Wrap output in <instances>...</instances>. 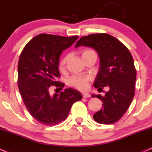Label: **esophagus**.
Instances as JSON below:
<instances>
[{"instance_id":"1","label":"esophagus","mask_w":152,"mask_h":152,"mask_svg":"<svg viewBox=\"0 0 152 152\" xmlns=\"http://www.w3.org/2000/svg\"><path fill=\"white\" fill-rule=\"evenodd\" d=\"M82 95H83V98H89V97H91V95L88 93H83Z\"/></svg>"}]
</instances>
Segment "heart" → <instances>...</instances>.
<instances>
[{
  "instance_id": "b5f03b06",
  "label": "heart",
  "mask_w": 152,
  "mask_h": 152,
  "mask_svg": "<svg viewBox=\"0 0 152 152\" xmlns=\"http://www.w3.org/2000/svg\"><path fill=\"white\" fill-rule=\"evenodd\" d=\"M94 52L91 49H85L81 53V56L83 59L86 56L90 55L91 54H94ZM69 59V56H66L60 61L59 68H64L66 64ZM91 80L89 76H74L69 78V84L71 86H73L79 90H85L88 86V82Z\"/></svg>"
}]
</instances>
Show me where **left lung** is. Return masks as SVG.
<instances>
[{
  "label": "left lung",
  "mask_w": 152,
  "mask_h": 152,
  "mask_svg": "<svg viewBox=\"0 0 152 152\" xmlns=\"http://www.w3.org/2000/svg\"><path fill=\"white\" fill-rule=\"evenodd\" d=\"M80 46L94 49L99 56L100 67L94 87H109L105 96H91L103 103L101 110L94 115V119L100 124L114 123L126 113L134 95L137 72L132 56L121 42L108 34L82 37L75 47Z\"/></svg>",
  "instance_id": "8db88e82"
}]
</instances>
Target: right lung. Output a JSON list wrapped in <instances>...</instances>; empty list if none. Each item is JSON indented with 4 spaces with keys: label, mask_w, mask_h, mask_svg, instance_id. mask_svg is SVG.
Masks as SVG:
<instances>
[{
    "label": "right lung",
    "mask_w": 152,
    "mask_h": 152,
    "mask_svg": "<svg viewBox=\"0 0 152 152\" xmlns=\"http://www.w3.org/2000/svg\"><path fill=\"white\" fill-rule=\"evenodd\" d=\"M78 38L40 34L27 44L20 56V93L31 115L42 125H55L64 120L73 104L82 98L81 93L71 88L54 95L49 91L52 86L61 90L64 86L56 81L60 76L59 58Z\"/></svg>",
    "instance_id": "right-lung-1"
}]
</instances>
